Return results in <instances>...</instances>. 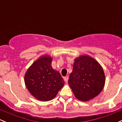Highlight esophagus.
Returning a JSON list of instances; mask_svg holds the SVG:
<instances>
[{
  "label": "esophagus",
  "instance_id": "1",
  "mask_svg": "<svg viewBox=\"0 0 122 122\" xmlns=\"http://www.w3.org/2000/svg\"><path fill=\"white\" fill-rule=\"evenodd\" d=\"M64 81H65V82H67L68 81V76H65V77H64Z\"/></svg>",
  "mask_w": 122,
  "mask_h": 122
}]
</instances>
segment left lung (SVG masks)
Returning a JSON list of instances; mask_svg holds the SVG:
<instances>
[{
    "label": "left lung",
    "mask_w": 122,
    "mask_h": 122,
    "mask_svg": "<svg viewBox=\"0 0 122 122\" xmlns=\"http://www.w3.org/2000/svg\"><path fill=\"white\" fill-rule=\"evenodd\" d=\"M104 70L94 58L81 56L75 59L69 83L76 98L87 101L97 96L105 85Z\"/></svg>",
    "instance_id": "left-lung-1"
}]
</instances>
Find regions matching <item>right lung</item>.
<instances>
[{
  "mask_svg": "<svg viewBox=\"0 0 122 122\" xmlns=\"http://www.w3.org/2000/svg\"><path fill=\"white\" fill-rule=\"evenodd\" d=\"M50 56H41L28 69L24 76L27 89L39 101L53 100L64 85L62 76L52 68Z\"/></svg>",
  "mask_w": 122,
  "mask_h": 122,
  "instance_id": "obj_1",
  "label": "right lung"
}]
</instances>
